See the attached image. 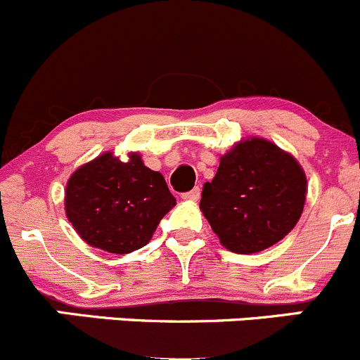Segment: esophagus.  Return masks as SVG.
Wrapping results in <instances>:
<instances>
[{"mask_svg": "<svg viewBox=\"0 0 360 360\" xmlns=\"http://www.w3.org/2000/svg\"><path fill=\"white\" fill-rule=\"evenodd\" d=\"M183 198H184V200L197 202L198 198H200V188H193V190L186 191V193H183Z\"/></svg>", "mask_w": 360, "mask_h": 360, "instance_id": "1", "label": "esophagus"}]
</instances>
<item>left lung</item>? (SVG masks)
<instances>
[{
    "label": "left lung",
    "instance_id": "1",
    "mask_svg": "<svg viewBox=\"0 0 360 360\" xmlns=\"http://www.w3.org/2000/svg\"><path fill=\"white\" fill-rule=\"evenodd\" d=\"M304 200L306 176L295 158L251 139L221 156L214 179L202 188L200 209L226 250L248 255L283 239Z\"/></svg>",
    "mask_w": 360,
    "mask_h": 360
}]
</instances>
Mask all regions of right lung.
<instances>
[{
  "label": "right lung",
  "instance_id": "1",
  "mask_svg": "<svg viewBox=\"0 0 360 360\" xmlns=\"http://www.w3.org/2000/svg\"><path fill=\"white\" fill-rule=\"evenodd\" d=\"M174 205L162 174L148 169L137 153L128 162L105 153L75 170L66 184L65 209L73 229L109 253L146 246Z\"/></svg>",
  "mask_w": 360,
  "mask_h": 360
}]
</instances>
